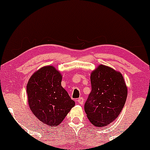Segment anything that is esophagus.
Here are the masks:
<instances>
[{"instance_id":"esophagus-1","label":"esophagus","mask_w":150,"mask_h":150,"mask_svg":"<svg viewBox=\"0 0 150 150\" xmlns=\"http://www.w3.org/2000/svg\"><path fill=\"white\" fill-rule=\"evenodd\" d=\"M77 101H78V103L80 105H83V103H84V99H83V98H80L78 100H77Z\"/></svg>"}]
</instances>
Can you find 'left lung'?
I'll return each instance as SVG.
<instances>
[{"mask_svg":"<svg viewBox=\"0 0 150 150\" xmlns=\"http://www.w3.org/2000/svg\"><path fill=\"white\" fill-rule=\"evenodd\" d=\"M92 90L85 111L92 125L105 127L119 116L127 96V88L121 72L99 65L90 74Z\"/></svg>","mask_w":150,"mask_h":150,"instance_id":"1","label":"left lung"}]
</instances>
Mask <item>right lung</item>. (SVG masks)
<instances>
[{
	"label": "right lung",
	"mask_w": 150,
	"mask_h": 150,
	"mask_svg": "<svg viewBox=\"0 0 150 150\" xmlns=\"http://www.w3.org/2000/svg\"><path fill=\"white\" fill-rule=\"evenodd\" d=\"M62 78L58 70L47 65L34 72L28 82L30 109L38 120L47 126L59 125L75 105L62 87Z\"/></svg>",
	"instance_id": "1"
}]
</instances>
